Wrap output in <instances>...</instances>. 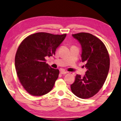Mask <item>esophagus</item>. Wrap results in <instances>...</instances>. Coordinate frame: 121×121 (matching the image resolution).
Masks as SVG:
<instances>
[{
	"label": "esophagus",
	"instance_id": "1",
	"mask_svg": "<svg viewBox=\"0 0 121 121\" xmlns=\"http://www.w3.org/2000/svg\"><path fill=\"white\" fill-rule=\"evenodd\" d=\"M60 73H61V74H63V75H64V74H67V73H68V72L66 71H65V70H61Z\"/></svg>",
	"mask_w": 121,
	"mask_h": 121
}]
</instances>
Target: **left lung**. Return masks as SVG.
<instances>
[{"label": "left lung", "instance_id": "obj_1", "mask_svg": "<svg viewBox=\"0 0 121 121\" xmlns=\"http://www.w3.org/2000/svg\"><path fill=\"white\" fill-rule=\"evenodd\" d=\"M82 46V61L87 71L83 77L76 75L71 90L78 97L87 99L93 97L104 83L109 69L108 52L103 42L89 33L73 35Z\"/></svg>", "mask_w": 121, "mask_h": 121}]
</instances>
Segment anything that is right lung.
<instances>
[{
    "label": "right lung",
    "instance_id": "obj_1",
    "mask_svg": "<svg viewBox=\"0 0 121 121\" xmlns=\"http://www.w3.org/2000/svg\"><path fill=\"white\" fill-rule=\"evenodd\" d=\"M66 36L38 32L21 43L15 57V67L20 82L29 94L41 96L53 88L59 70L46 64L45 57L55 55Z\"/></svg>",
    "mask_w": 121,
    "mask_h": 121
}]
</instances>
